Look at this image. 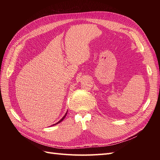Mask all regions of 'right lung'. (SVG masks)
<instances>
[{
	"label": "right lung",
	"instance_id": "1",
	"mask_svg": "<svg viewBox=\"0 0 160 160\" xmlns=\"http://www.w3.org/2000/svg\"><path fill=\"white\" fill-rule=\"evenodd\" d=\"M67 113H65V115H64V117H63V118H62V119H61V120L59 121V122H57V123H55V124H53L52 125H56V124H58V123H59L60 122H62V120H63V119H65V116L67 115Z\"/></svg>",
	"mask_w": 160,
	"mask_h": 160
}]
</instances>
